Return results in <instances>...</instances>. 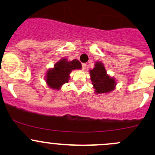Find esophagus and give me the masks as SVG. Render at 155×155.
<instances>
[{"label": "esophagus", "mask_w": 155, "mask_h": 155, "mask_svg": "<svg viewBox=\"0 0 155 155\" xmlns=\"http://www.w3.org/2000/svg\"><path fill=\"white\" fill-rule=\"evenodd\" d=\"M82 70H83V71H84V70L86 69V67H87V64H82Z\"/></svg>", "instance_id": "obj_1"}]
</instances>
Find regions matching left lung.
I'll return each instance as SVG.
<instances>
[{
	"instance_id": "8db88e82",
	"label": "left lung",
	"mask_w": 155,
	"mask_h": 155,
	"mask_svg": "<svg viewBox=\"0 0 155 155\" xmlns=\"http://www.w3.org/2000/svg\"><path fill=\"white\" fill-rule=\"evenodd\" d=\"M95 94H107L116 88L117 81L107 73L103 63L97 61L94 69L89 71Z\"/></svg>"
}]
</instances>
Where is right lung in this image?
<instances>
[{"instance_id": "right-lung-1", "label": "right lung", "mask_w": 155, "mask_h": 155, "mask_svg": "<svg viewBox=\"0 0 155 155\" xmlns=\"http://www.w3.org/2000/svg\"><path fill=\"white\" fill-rule=\"evenodd\" d=\"M81 68L82 64L79 60L68 61L67 58H63L56 62L53 68L48 70L45 75V82L49 87L58 91L63 84L68 82L72 71L80 70Z\"/></svg>"}]
</instances>
